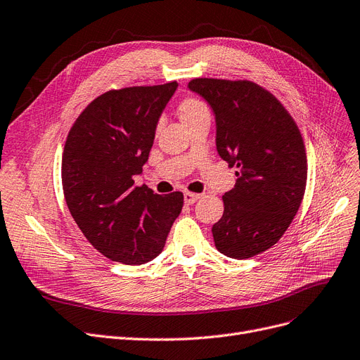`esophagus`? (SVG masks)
Instances as JSON below:
<instances>
[{
	"mask_svg": "<svg viewBox=\"0 0 360 360\" xmlns=\"http://www.w3.org/2000/svg\"><path fill=\"white\" fill-rule=\"evenodd\" d=\"M198 198H200V194H195V193H184V203L185 205H193L195 203Z\"/></svg>",
	"mask_w": 360,
	"mask_h": 360,
	"instance_id": "1",
	"label": "esophagus"
}]
</instances>
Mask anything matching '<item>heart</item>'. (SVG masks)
<instances>
[{"label":"heart","instance_id":"b5f03b06","mask_svg":"<svg viewBox=\"0 0 360 360\" xmlns=\"http://www.w3.org/2000/svg\"><path fill=\"white\" fill-rule=\"evenodd\" d=\"M203 114H209L207 106L195 98H187L179 103V117L184 124L193 122V120Z\"/></svg>","mask_w":360,"mask_h":360}]
</instances>
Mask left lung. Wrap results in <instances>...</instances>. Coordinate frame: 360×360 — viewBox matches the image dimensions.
Masks as SVG:
<instances>
[{
    "label": "left lung",
    "instance_id": "8db88e82",
    "mask_svg": "<svg viewBox=\"0 0 360 360\" xmlns=\"http://www.w3.org/2000/svg\"><path fill=\"white\" fill-rule=\"evenodd\" d=\"M188 90L210 106L218 154L237 169L234 188L222 195L224 215L212 227L215 246L234 259L255 257L281 240L302 202L301 133L283 105L255 83L195 78Z\"/></svg>",
    "mask_w": 360,
    "mask_h": 360
}]
</instances>
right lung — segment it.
Here are the masks:
<instances>
[{
    "mask_svg": "<svg viewBox=\"0 0 360 360\" xmlns=\"http://www.w3.org/2000/svg\"><path fill=\"white\" fill-rule=\"evenodd\" d=\"M176 89L172 82L106 91L87 105L66 138V205L93 248L112 261L141 265L154 259L181 214L182 193L160 195L145 185L135 187Z\"/></svg>",
    "mask_w": 360,
    "mask_h": 360,
    "instance_id": "1",
    "label": "right lung"
}]
</instances>
